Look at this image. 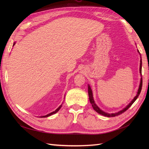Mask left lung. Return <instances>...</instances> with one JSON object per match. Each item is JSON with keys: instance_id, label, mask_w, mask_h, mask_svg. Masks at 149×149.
Segmentation results:
<instances>
[{"instance_id": "obj_1", "label": "left lung", "mask_w": 149, "mask_h": 149, "mask_svg": "<svg viewBox=\"0 0 149 149\" xmlns=\"http://www.w3.org/2000/svg\"><path fill=\"white\" fill-rule=\"evenodd\" d=\"M138 52H139V50H138ZM140 73H141V74L142 73V60H141V66H140ZM142 78H141V83H140L139 88L138 89V92H137V94L136 95V96H135V97L134 98V100L131 102H130V103L129 104V105H127V106H126V107H125L123 110H122V111H119L118 112H116V113H113V114L106 113V112L102 111V110H101L100 108L97 107V106L95 102H94V100H93L92 90H91V88H90L89 85H88V94H89V101H90V102H91V104H92V106L93 107V109L95 110L97 112V113L100 114H101L102 116H107V117H115V116H119V115L121 114L122 113H123V112H124L125 111H127L129 109V108L132 106V104L135 101H136V100H137V97H139L140 93H141V90H142Z\"/></svg>"}]
</instances>
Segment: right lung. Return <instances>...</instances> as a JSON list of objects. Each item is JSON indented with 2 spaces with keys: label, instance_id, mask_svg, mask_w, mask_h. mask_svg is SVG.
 Returning a JSON list of instances; mask_svg holds the SVG:
<instances>
[{
  "label": "right lung",
  "instance_id": "obj_1",
  "mask_svg": "<svg viewBox=\"0 0 149 149\" xmlns=\"http://www.w3.org/2000/svg\"><path fill=\"white\" fill-rule=\"evenodd\" d=\"M15 43H13V46H14L15 45ZM61 105L59 107H58V109H56L55 111H53V112H51V113H49V114H47V115H46V116H42L41 117V118H47V117H48V116H51V115H52V114H55V113H56V112L58 111H59L60 109V108L61 107Z\"/></svg>",
  "mask_w": 149,
  "mask_h": 149
}]
</instances>
